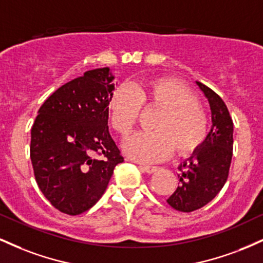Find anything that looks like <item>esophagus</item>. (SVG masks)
Masks as SVG:
<instances>
[{
  "label": "esophagus",
  "mask_w": 263,
  "mask_h": 263,
  "mask_svg": "<svg viewBox=\"0 0 263 263\" xmlns=\"http://www.w3.org/2000/svg\"><path fill=\"white\" fill-rule=\"evenodd\" d=\"M140 167L141 170L146 172V173H153V172L158 170V167H156V165H151V164H141Z\"/></svg>",
  "instance_id": "obj_1"
}]
</instances>
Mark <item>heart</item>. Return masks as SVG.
I'll return each mask as SVG.
<instances>
[{
  "label": "heart",
  "mask_w": 263,
  "mask_h": 263,
  "mask_svg": "<svg viewBox=\"0 0 263 263\" xmlns=\"http://www.w3.org/2000/svg\"><path fill=\"white\" fill-rule=\"evenodd\" d=\"M111 127L121 138L134 131L141 108H161L152 132H140L125 142L126 155L156 162L171 155L185 157L199 149L209 132V117L195 93L174 78H155L120 85L108 99Z\"/></svg>",
  "instance_id": "b5f03b06"
}]
</instances>
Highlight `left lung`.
I'll return each instance as SVG.
<instances>
[{
  "instance_id": "1",
  "label": "left lung",
  "mask_w": 263,
  "mask_h": 263,
  "mask_svg": "<svg viewBox=\"0 0 263 263\" xmlns=\"http://www.w3.org/2000/svg\"><path fill=\"white\" fill-rule=\"evenodd\" d=\"M211 108L213 126L206 140L188 161L179 167V183L167 203L173 209L190 213L213 200L228 180L234 144V122L225 102L201 83Z\"/></svg>"
}]
</instances>
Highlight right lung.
I'll use <instances>...</instances> for the list:
<instances>
[{"label":"right lung","instance_id":"right-lung-1","mask_svg":"<svg viewBox=\"0 0 263 263\" xmlns=\"http://www.w3.org/2000/svg\"><path fill=\"white\" fill-rule=\"evenodd\" d=\"M112 80L107 66L87 70L38 110L31 129L33 172L41 192L60 213L79 215L92 208L123 162L107 126Z\"/></svg>","mask_w":263,"mask_h":263}]
</instances>
